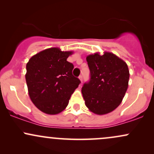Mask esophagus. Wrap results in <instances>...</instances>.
<instances>
[{"mask_svg": "<svg viewBox=\"0 0 154 154\" xmlns=\"http://www.w3.org/2000/svg\"><path fill=\"white\" fill-rule=\"evenodd\" d=\"M79 80L81 81V83H82V75H79Z\"/></svg>", "mask_w": 154, "mask_h": 154, "instance_id": "1", "label": "esophagus"}]
</instances>
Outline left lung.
I'll return each instance as SVG.
<instances>
[{"label":"left lung","mask_w":154,"mask_h":154,"mask_svg":"<svg viewBox=\"0 0 154 154\" xmlns=\"http://www.w3.org/2000/svg\"><path fill=\"white\" fill-rule=\"evenodd\" d=\"M91 79L82 93L89 110L98 115L110 113L122 103L128 88L130 72L126 62L112 53L87 56Z\"/></svg>","instance_id":"obj_1"}]
</instances>
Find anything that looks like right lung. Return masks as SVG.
Instances as JSON below:
<instances>
[{"instance_id":"right-lung-1","label":"right lung","mask_w":154,"mask_h":154,"mask_svg":"<svg viewBox=\"0 0 154 154\" xmlns=\"http://www.w3.org/2000/svg\"><path fill=\"white\" fill-rule=\"evenodd\" d=\"M72 51L45 49L30 58L25 75L29 98L39 110L57 114L66 109L80 80L72 75L74 65L66 61Z\"/></svg>"}]
</instances>
